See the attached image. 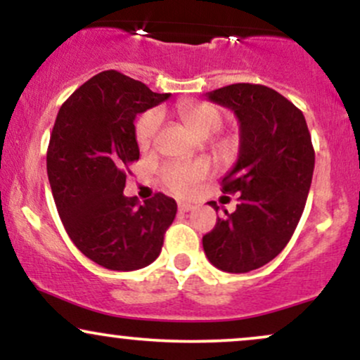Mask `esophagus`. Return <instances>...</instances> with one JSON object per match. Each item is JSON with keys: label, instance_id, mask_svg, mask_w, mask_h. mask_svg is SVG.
Returning <instances> with one entry per match:
<instances>
[{"label": "esophagus", "instance_id": "34e87169", "mask_svg": "<svg viewBox=\"0 0 360 360\" xmlns=\"http://www.w3.org/2000/svg\"><path fill=\"white\" fill-rule=\"evenodd\" d=\"M177 208H179V212H191V210L194 208V206L191 203H186V201H179L177 203Z\"/></svg>", "mask_w": 360, "mask_h": 360}]
</instances>
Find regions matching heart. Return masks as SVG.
I'll use <instances>...</instances> for the list:
<instances>
[{
	"instance_id": "obj_1",
	"label": "heart",
	"mask_w": 360,
	"mask_h": 360,
	"mask_svg": "<svg viewBox=\"0 0 360 360\" xmlns=\"http://www.w3.org/2000/svg\"><path fill=\"white\" fill-rule=\"evenodd\" d=\"M177 115L184 122V125L198 135L200 139H206L213 135L218 128L221 127L223 117L221 111L212 103L205 101H186L177 106ZM160 123H162V115L160 111L150 110L137 122L135 128V137L137 143L142 150L150 147L154 142L157 131H159ZM210 166L205 160H194V162H172L167 164L166 167L160 171V179L162 183L171 189L172 193L184 196L194 189L198 181L208 176Z\"/></svg>"
}]
</instances>
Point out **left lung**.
<instances>
[{"label": "left lung", "mask_w": 360, "mask_h": 360, "mask_svg": "<svg viewBox=\"0 0 360 360\" xmlns=\"http://www.w3.org/2000/svg\"><path fill=\"white\" fill-rule=\"evenodd\" d=\"M240 123V152L221 179L223 193H238L233 213L225 212L203 237L206 257L220 271L242 274L266 266L291 240L303 214L315 150L301 110L278 91L238 82L208 93ZM218 212L214 201H210Z\"/></svg>", "instance_id": "8db88e82"}]
</instances>
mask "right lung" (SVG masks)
<instances>
[{"label":"right lung","mask_w":360,"mask_h":360,"mask_svg":"<svg viewBox=\"0 0 360 360\" xmlns=\"http://www.w3.org/2000/svg\"><path fill=\"white\" fill-rule=\"evenodd\" d=\"M143 82L103 71L79 86L57 113L47 174L57 212L74 245L111 271H135L159 257L177 205L155 193L140 205L123 194L139 160L135 117L166 101Z\"/></svg>","instance_id":"right-lung-1"}]
</instances>
